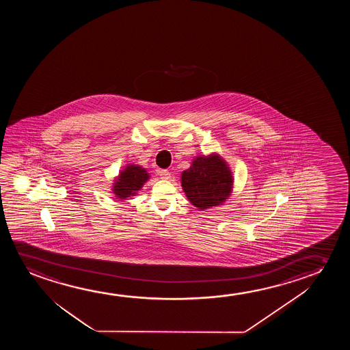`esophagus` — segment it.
<instances>
[{"label":"esophagus","mask_w":350,"mask_h":350,"mask_svg":"<svg viewBox=\"0 0 350 350\" xmlns=\"http://www.w3.org/2000/svg\"><path fill=\"white\" fill-rule=\"evenodd\" d=\"M159 174L163 179H170L171 178V173L168 172L167 170H160Z\"/></svg>","instance_id":"1"}]
</instances>
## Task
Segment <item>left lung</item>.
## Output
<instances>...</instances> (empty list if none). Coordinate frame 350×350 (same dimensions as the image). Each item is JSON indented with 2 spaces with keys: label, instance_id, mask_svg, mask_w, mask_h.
I'll list each match as a JSON object with an SVG mask.
<instances>
[{
  "label": "left lung",
  "instance_id": "1",
  "mask_svg": "<svg viewBox=\"0 0 350 350\" xmlns=\"http://www.w3.org/2000/svg\"><path fill=\"white\" fill-rule=\"evenodd\" d=\"M180 182L192 206L206 211L221 206L230 197L233 176L225 160L213 153L193 159L190 168L183 171Z\"/></svg>",
  "mask_w": 350,
  "mask_h": 350
}]
</instances>
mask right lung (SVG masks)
<instances>
[{
    "label": "right lung",
    "instance_id": "obj_1",
    "mask_svg": "<svg viewBox=\"0 0 350 350\" xmlns=\"http://www.w3.org/2000/svg\"><path fill=\"white\" fill-rule=\"evenodd\" d=\"M148 179L149 173L146 168L139 165H128L116 178L112 191L117 198L126 200L135 196L136 191H139Z\"/></svg>",
    "mask_w": 350,
    "mask_h": 350
}]
</instances>
